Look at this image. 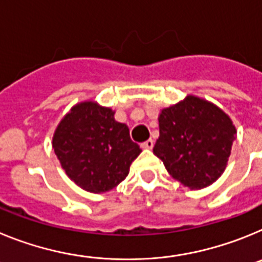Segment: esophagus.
<instances>
[{"instance_id":"obj_1","label":"esophagus","mask_w":262,"mask_h":262,"mask_svg":"<svg viewBox=\"0 0 262 262\" xmlns=\"http://www.w3.org/2000/svg\"><path fill=\"white\" fill-rule=\"evenodd\" d=\"M154 144H155L154 140H152V139H148V140H145L144 143H142L140 147H142L143 149H152V148H154Z\"/></svg>"}]
</instances>
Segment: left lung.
I'll return each mask as SVG.
<instances>
[{
    "label": "left lung",
    "instance_id": "obj_1",
    "mask_svg": "<svg viewBox=\"0 0 262 262\" xmlns=\"http://www.w3.org/2000/svg\"><path fill=\"white\" fill-rule=\"evenodd\" d=\"M154 154L169 174L191 190L209 186L223 174L236 128L214 103L195 96L161 110Z\"/></svg>",
    "mask_w": 262,
    "mask_h": 262
}]
</instances>
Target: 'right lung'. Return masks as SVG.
<instances>
[{"label":"right lung","mask_w":262,"mask_h":262,"mask_svg":"<svg viewBox=\"0 0 262 262\" xmlns=\"http://www.w3.org/2000/svg\"><path fill=\"white\" fill-rule=\"evenodd\" d=\"M110 107L94 101L75 105L60 120L52 147L67 176L90 193H106L123 181L142 149Z\"/></svg>","instance_id":"add662e5"}]
</instances>
